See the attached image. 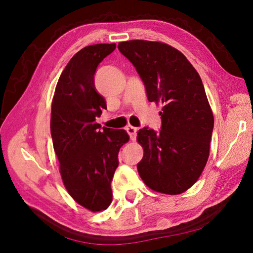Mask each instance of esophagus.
<instances>
[{
  "label": "esophagus",
  "instance_id": "34e87169",
  "mask_svg": "<svg viewBox=\"0 0 253 253\" xmlns=\"http://www.w3.org/2000/svg\"><path fill=\"white\" fill-rule=\"evenodd\" d=\"M126 130H127V132H128V135H129L130 139H131V140H135V139H136V136H137V130H138V129H137L136 127L127 126Z\"/></svg>",
  "mask_w": 253,
  "mask_h": 253
}]
</instances>
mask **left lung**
<instances>
[{
	"instance_id": "left-lung-1",
	"label": "left lung",
	"mask_w": 253,
	"mask_h": 253,
	"mask_svg": "<svg viewBox=\"0 0 253 253\" xmlns=\"http://www.w3.org/2000/svg\"><path fill=\"white\" fill-rule=\"evenodd\" d=\"M118 49L136 68L148 101L163 106L161 130L144 127L137 134L144 148L138 173L152 190L181 194L202 174L212 138L214 118L201 77L166 43L130 40Z\"/></svg>"
}]
</instances>
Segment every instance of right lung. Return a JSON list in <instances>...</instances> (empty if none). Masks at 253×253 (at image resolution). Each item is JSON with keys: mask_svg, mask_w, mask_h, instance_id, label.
I'll list each match as a JSON object with an SVG mask.
<instances>
[{"mask_svg": "<svg viewBox=\"0 0 253 253\" xmlns=\"http://www.w3.org/2000/svg\"><path fill=\"white\" fill-rule=\"evenodd\" d=\"M116 43L84 46L68 62L55 87L51 107V136L60 174L77 203L92 212L113 201L111 181L119 164L118 153L129 136L124 129L96 123L106 101L95 87L99 63Z\"/></svg>", "mask_w": 253, "mask_h": 253, "instance_id": "right-lung-1", "label": "right lung"}]
</instances>
